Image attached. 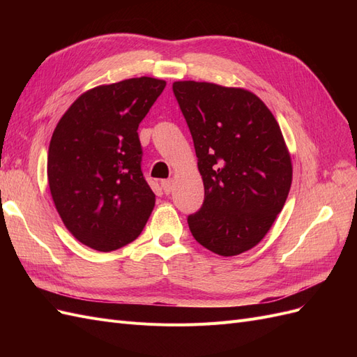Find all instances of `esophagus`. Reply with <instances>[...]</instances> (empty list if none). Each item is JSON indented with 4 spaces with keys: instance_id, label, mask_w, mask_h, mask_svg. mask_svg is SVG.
I'll return each instance as SVG.
<instances>
[{
    "instance_id": "1",
    "label": "esophagus",
    "mask_w": 357,
    "mask_h": 357,
    "mask_svg": "<svg viewBox=\"0 0 357 357\" xmlns=\"http://www.w3.org/2000/svg\"><path fill=\"white\" fill-rule=\"evenodd\" d=\"M160 185H162V189H164V192L168 195V193L172 192V185H174V183H172V180L169 178V180H164V181H162Z\"/></svg>"
}]
</instances>
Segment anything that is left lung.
<instances>
[{"mask_svg":"<svg viewBox=\"0 0 357 357\" xmlns=\"http://www.w3.org/2000/svg\"><path fill=\"white\" fill-rule=\"evenodd\" d=\"M204 181L202 207L188 218L201 245L220 256L250 250L283 210L291 160L275 117L241 88L174 82Z\"/></svg>","mask_w":357,"mask_h":357,"instance_id":"obj_1","label":"left lung"}]
</instances>
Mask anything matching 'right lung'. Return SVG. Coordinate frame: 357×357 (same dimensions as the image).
Returning a JSON list of instances; mask_svg holds the SVG:
<instances>
[{"label":"right lung","mask_w":357,"mask_h":357,"mask_svg":"<svg viewBox=\"0 0 357 357\" xmlns=\"http://www.w3.org/2000/svg\"><path fill=\"white\" fill-rule=\"evenodd\" d=\"M152 77L84 92L61 117L47 155L52 199L67 229L98 252L142 234L155 193L142 171L138 125L165 88Z\"/></svg>","instance_id":"obj_1"}]
</instances>
